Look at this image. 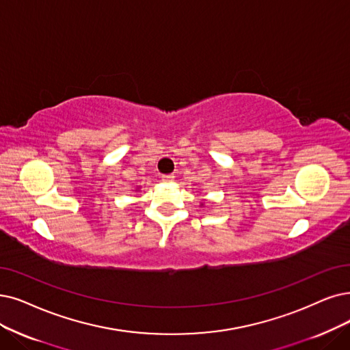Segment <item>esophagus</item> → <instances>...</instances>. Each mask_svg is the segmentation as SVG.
<instances>
[{"label":"esophagus","instance_id":"1","mask_svg":"<svg viewBox=\"0 0 350 350\" xmlns=\"http://www.w3.org/2000/svg\"><path fill=\"white\" fill-rule=\"evenodd\" d=\"M174 175L172 174H167V175H162V180H163V183H172V180H174Z\"/></svg>","mask_w":350,"mask_h":350}]
</instances>
